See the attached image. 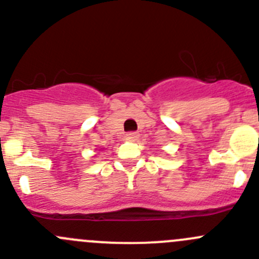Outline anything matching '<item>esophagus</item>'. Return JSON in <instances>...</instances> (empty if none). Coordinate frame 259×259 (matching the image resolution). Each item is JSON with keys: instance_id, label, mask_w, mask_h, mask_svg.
I'll use <instances>...</instances> for the list:
<instances>
[{"instance_id": "34e87169", "label": "esophagus", "mask_w": 259, "mask_h": 259, "mask_svg": "<svg viewBox=\"0 0 259 259\" xmlns=\"http://www.w3.org/2000/svg\"><path fill=\"white\" fill-rule=\"evenodd\" d=\"M138 137H139V135H138V133L135 132H130L126 134V139L130 140V142H135V140L138 139Z\"/></svg>"}]
</instances>
